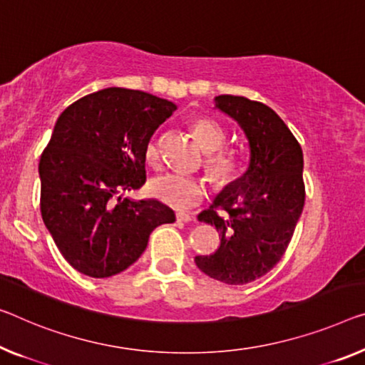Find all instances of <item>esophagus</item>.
<instances>
[{"label": "esophagus", "instance_id": "esophagus-1", "mask_svg": "<svg viewBox=\"0 0 365 365\" xmlns=\"http://www.w3.org/2000/svg\"><path fill=\"white\" fill-rule=\"evenodd\" d=\"M176 220H178V222L187 223V222H192L194 217L189 215V214H184V212H178V214H176Z\"/></svg>", "mask_w": 365, "mask_h": 365}]
</instances>
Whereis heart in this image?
I'll return each instance as SVG.
<instances>
[{"label": "heart", "mask_w": 365, "mask_h": 365, "mask_svg": "<svg viewBox=\"0 0 365 365\" xmlns=\"http://www.w3.org/2000/svg\"><path fill=\"white\" fill-rule=\"evenodd\" d=\"M192 132L200 147L207 151L205 170L218 184L233 182L238 178L241 165L237 155L222 150L225 145V130L214 119L194 120ZM145 160L151 166L160 161V145L156 137H150L145 145ZM150 192L155 199L176 210H186L200 204L207 197V184L202 178L186 176L181 173H165L150 182Z\"/></svg>", "instance_id": "b5f03b06"}]
</instances>
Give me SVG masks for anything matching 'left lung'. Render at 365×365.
Listing matches in <instances>:
<instances>
[{"instance_id": "left-lung-1", "label": "left lung", "mask_w": 365, "mask_h": 365, "mask_svg": "<svg viewBox=\"0 0 365 365\" xmlns=\"http://www.w3.org/2000/svg\"><path fill=\"white\" fill-rule=\"evenodd\" d=\"M215 108L243 128L250 142V166L199 214L220 233L215 253L195 256L212 279L243 285L277 264L292 240L305 204L304 153L294 133L266 104L222 94ZM218 210L225 211L220 215Z\"/></svg>"}]
</instances>
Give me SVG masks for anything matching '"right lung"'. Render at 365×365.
Here are the masks:
<instances>
[{"label": "right lung", "instance_id": "obj_1", "mask_svg": "<svg viewBox=\"0 0 365 365\" xmlns=\"http://www.w3.org/2000/svg\"><path fill=\"white\" fill-rule=\"evenodd\" d=\"M176 106L153 94L108 88L57 119L42 151L41 212L61 256L89 277L132 266L150 233L176 220L160 200L122 199L147 181L145 145Z\"/></svg>", "mask_w": 365, "mask_h": 365}]
</instances>
